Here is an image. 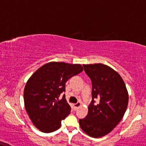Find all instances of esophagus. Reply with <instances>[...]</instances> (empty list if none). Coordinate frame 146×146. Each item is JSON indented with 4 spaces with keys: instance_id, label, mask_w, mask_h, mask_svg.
Returning <instances> with one entry per match:
<instances>
[{
    "instance_id": "esophagus-1",
    "label": "esophagus",
    "mask_w": 146,
    "mask_h": 146,
    "mask_svg": "<svg viewBox=\"0 0 146 146\" xmlns=\"http://www.w3.org/2000/svg\"><path fill=\"white\" fill-rule=\"evenodd\" d=\"M80 106H81V102H78V103L74 104V110H77Z\"/></svg>"
}]
</instances>
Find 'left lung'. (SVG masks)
Listing matches in <instances>:
<instances>
[{
  "label": "left lung",
  "mask_w": 146,
  "mask_h": 146,
  "mask_svg": "<svg viewBox=\"0 0 146 146\" xmlns=\"http://www.w3.org/2000/svg\"><path fill=\"white\" fill-rule=\"evenodd\" d=\"M83 66L92 81V100L86 117L80 119L79 123L89 136L101 137L111 132L122 119L129 94L122 78L113 68L101 63ZM96 99L99 101L95 104Z\"/></svg>",
  "instance_id": "8db88e82"
}]
</instances>
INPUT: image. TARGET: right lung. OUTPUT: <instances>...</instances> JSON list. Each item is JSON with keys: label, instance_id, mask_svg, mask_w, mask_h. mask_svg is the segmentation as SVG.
Here are the masks:
<instances>
[{"label": "right lung", "instance_id": "1", "mask_svg": "<svg viewBox=\"0 0 146 146\" xmlns=\"http://www.w3.org/2000/svg\"><path fill=\"white\" fill-rule=\"evenodd\" d=\"M81 64L51 62L36 70L26 83L24 90L25 109L37 129L52 133L60 127L61 121L71 112L65 99V84L83 71Z\"/></svg>", "mask_w": 146, "mask_h": 146}]
</instances>
